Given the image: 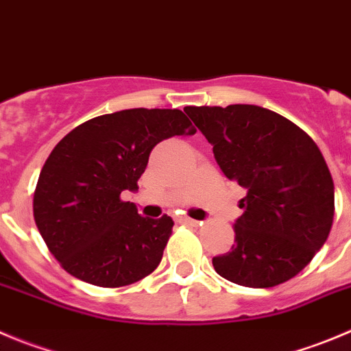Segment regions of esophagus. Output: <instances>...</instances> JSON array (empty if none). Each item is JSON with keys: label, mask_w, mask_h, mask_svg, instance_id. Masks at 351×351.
I'll list each match as a JSON object with an SVG mask.
<instances>
[{"label": "esophagus", "mask_w": 351, "mask_h": 351, "mask_svg": "<svg viewBox=\"0 0 351 351\" xmlns=\"http://www.w3.org/2000/svg\"><path fill=\"white\" fill-rule=\"evenodd\" d=\"M178 222L188 223V226H196V223H198V220H193V219H189V217H179Z\"/></svg>", "instance_id": "1"}]
</instances>
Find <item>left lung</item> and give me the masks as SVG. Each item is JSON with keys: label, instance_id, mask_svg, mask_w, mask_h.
Listing matches in <instances>:
<instances>
[{"label": "left lung", "instance_id": "8db88e82", "mask_svg": "<svg viewBox=\"0 0 351 351\" xmlns=\"http://www.w3.org/2000/svg\"><path fill=\"white\" fill-rule=\"evenodd\" d=\"M229 181L246 189L231 252L213 256L223 279L272 288L302 272L331 232L335 184L305 131L256 105L186 106Z\"/></svg>", "mask_w": 351, "mask_h": 351}]
</instances>
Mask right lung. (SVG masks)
<instances>
[{
	"label": "right lung",
	"mask_w": 351,
	"mask_h": 351,
	"mask_svg": "<svg viewBox=\"0 0 351 351\" xmlns=\"http://www.w3.org/2000/svg\"><path fill=\"white\" fill-rule=\"evenodd\" d=\"M195 132L181 110L131 108L81 123L53 148L36 186L34 220L70 276L120 288L158 267L173 220L141 217L120 195L138 189L160 141Z\"/></svg>",
	"instance_id": "obj_1"
}]
</instances>
